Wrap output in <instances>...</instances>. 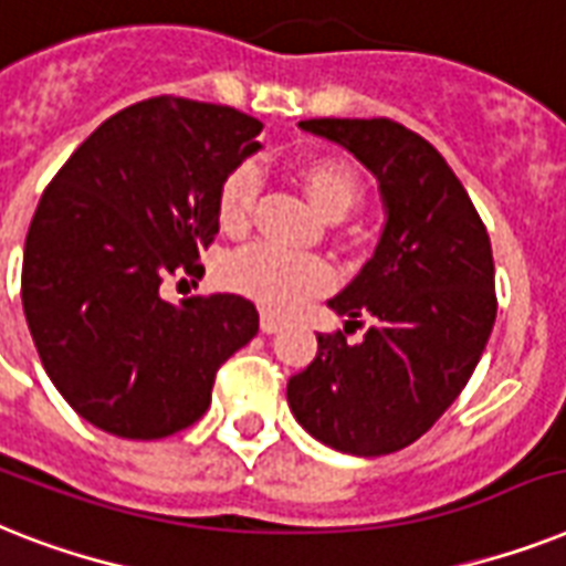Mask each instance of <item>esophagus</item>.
<instances>
[{
    "mask_svg": "<svg viewBox=\"0 0 566 566\" xmlns=\"http://www.w3.org/2000/svg\"><path fill=\"white\" fill-rule=\"evenodd\" d=\"M282 319H279V316L275 314H270V311H264V314H261V331H264V334H275V331L282 328Z\"/></svg>",
    "mask_w": 566,
    "mask_h": 566,
    "instance_id": "esophagus-1",
    "label": "esophagus"
}]
</instances>
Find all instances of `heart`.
Segmentation results:
<instances>
[{
	"label": "heart",
	"mask_w": 566,
	"mask_h": 566,
	"mask_svg": "<svg viewBox=\"0 0 566 566\" xmlns=\"http://www.w3.org/2000/svg\"><path fill=\"white\" fill-rule=\"evenodd\" d=\"M298 177L307 197L328 220L346 218L348 211L360 203V179L339 159H314L298 171ZM259 188L261 177L252 165H238L235 171L223 179L218 195V218L223 229L241 232L250 227ZM229 282L261 305L287 311L302 298L328 287L331 270L316 255H298L273 243H255L229 264Z\"/></svg>",
	"instance_id": "1"
}]
</instances>
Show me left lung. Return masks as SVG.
<instances>
[{"label": "left lung", "mask_w": 566, "mask_h": 566, "mask_svg": "<svg viewBox=\"0 0 566 566\" xmlns=\"http://www.w3.org/2000/svg\"><path fill=\"white\" fill-rule=\"evenodd\" d=\"M298 127L346 148L378 179L384 229L366 268L328 298L360 343L319 334L287 380L298 424L352 457L407 448L439 421L476 369L494 328L489 232L442 154L389 118H311Z\"/></svg>", "instance_id": "obj_1"}]
</instances>
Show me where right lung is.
I'll use <instances>...</instances> for the list:
<instances>
[{
  "label": "right lung",
  "instance_id": "obj_1",
  "mask_svg": "<svg viewBox=\"0 0 566 566\" xmlns=\"http://www.w3.org/2000/svg\"><path fill=\"white\" fill-rule=\"evenodd\" d=\"M264 124L232 107L150 98L101 124L40 197L22 307L45 375L77 416L163 439L209 410L214 371L259 334L250 298L168 302L159 284L218 232L223 179Z\"/></svg>",
  "mask_w": 566,
  "mask_h": 566
}]
</instances>
